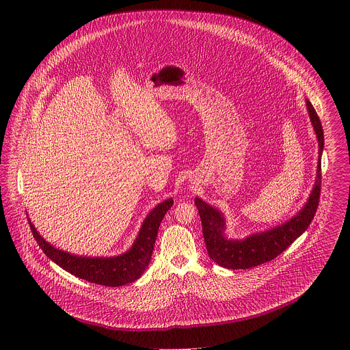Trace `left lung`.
<instances>
[{"label": "left lung", "mask_w": 350, "mask_h": 350, "mask_svg": "<svg viewBox=\"0 0 350 350\" xmlns=\"http://www.w3.org/2000/svg\"><path fill=\"white\" fill-rule=\"evenodd\" d=\"M307 111L311 124L317 133L319 143V160L315 183L306 204L297 215L284 221L281 226L273 227L264 232L252 233L244 239L226 237V219L224 215L208 203L200 198H196L194 203L198 208L202 231L206 248L210 258L220 267L227 269H250L267 261H271L283 250L288 248L311 224L315 217L320 198L321 186V153L324 148V133L317 117V111L311 102L306 100Z\"/></svg>", "instance_id": "8db88e82"}]
</instances>
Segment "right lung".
Returning a JSON list of instances; mask_svg holds the SVG:
<instances>
[{
  "label": "right lung",
  "instance_id": "1",
  "mask_svg": "<svg viewBox=\"0 0 350 350\" xmlns=\"http://www.w3.org/2000/svg\"><path fill=\"white\" fill-rule=\"evenodd\" d=\"M172 204V198L159 203L144 219L133 247L114 257H83L57 250L39 234L30 219L29 223L36 243L56 265L88 282L118 287L136 281L148 267L160 223Z\"/></svg>",
  "mask_w": 350,
  "mask_h": 350
}]
</instances>
